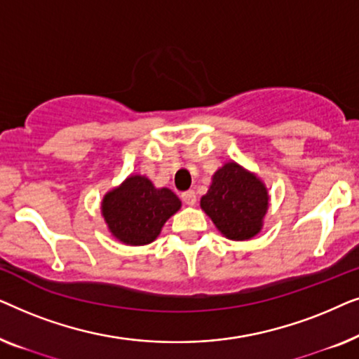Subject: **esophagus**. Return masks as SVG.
<instances>
[{"label": "esophagus", "instance_id": "1", "mask_svg": "<svg viewBox=\"0 0 359 359\" xmlns=\"http://www.w3.org/2000/svg\"><path fill=\"white\" fill-rule=\"evenodd\" d=\"M181 199H183L184 204L194 205L196 204V193L194 191H186V193L181 194Z\"/></svg>", "mask_w": 359, "mask_h": 359}]
</instances>
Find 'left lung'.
<instances>
[{
  "label": "left lung",
  "mask_w": 359,
  "mask_h": 359,
  "mask_svg": "<svg viewBox=\"0 0 359 359\" xmlns=\"http://www.w3.org/2000/svg\"><path fill=\"white\" fill-rule=\"evenodd\" d=\"M201 208L225 237L248 240L262 229L268 193L257 176L232 161L215 171Z\"/></svg>",
  "instance_id": "obj_1"
}]
</instances>
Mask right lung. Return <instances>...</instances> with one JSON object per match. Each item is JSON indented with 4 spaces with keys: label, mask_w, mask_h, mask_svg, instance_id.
Returning a JSON list of instances; mask_svg holds the SVG:
<instances>
[{
    "label": "right lung",
    "mask_w": 359,
    "mask_h": 359,
    "mask_svg": "<svg viewBox=\"0 0 359 359\" xmlns=\"http://www.w3.org/2000/svg\"><path fill=\"white\" fill-rule=\"evenodd\" d=\"M170 189H156L145 176H130L102 199V215L111 233L127 245H147L180 209Z\"/></svg>",
    "instance_id": "1"
}]
</instances>
